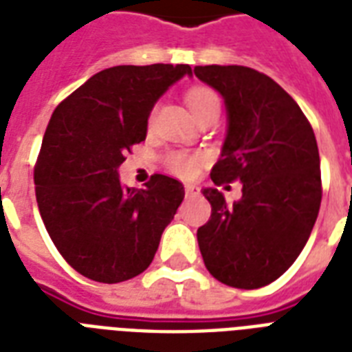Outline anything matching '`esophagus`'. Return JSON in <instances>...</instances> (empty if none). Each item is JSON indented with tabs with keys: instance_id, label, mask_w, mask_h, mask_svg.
Returning <instances> with one entry per match:
<instances>
[{
	"instance_id": "1",
	"label": "esophagus",
	"mask_w": 352,
	"mask_h": 352,
	"mask_svg": "<svg viewBox=\"0 0 352 352\" xmlns=\"http://www.w3.org/2000/svg\"><path fill=\"white\" fill-rule=\"evenodd\" d=\"M186 197H197V195H201V188L195 186V184H186Z\"/></svg>"
}]
</instances>
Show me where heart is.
<instances>
[{
	"mask_svg": "<svg viewBox=\"0 0 352 352\" xmlns=\"http://www.w3.org/2000/svg\"><path fill=\"white\" fill-rule=\"evenodd\" d=\"M186 104L192 109V113L197 117L199 113L204 111L206 107L219 104V96L215 95L214 91L208 87H193L188 91L186 95ZM203 157L197 153H171L168 157V168L173 175L182 177V179H192L199 173V168L203 164Z\"/></svg>",
	"mask_w": 352,
	"mask_h": 352,
	"instance_id": "b5f03b06",
	"label": "heart"
}]
</instances>
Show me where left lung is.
Wrapping results in <instances>:
<instances>
[{
    "label": "left lung",
    "mask_w": 352,
    "mask_h": 352,
    "mask_svg": "<svg viewBox=\"0 0 352 352\" xmlns=\"http://www.w3.org/2000/svg\"><path fill=\"white\" fill-rule=\"evenodd\" d=\"M193 73L226 107V137L210 177L215 186L243 184L232 204L217 188H204L212 215L197 230L199 248L221 283L259 289L289 270L316 223V137L294 98L267 74L243 65H197Z\"/></svg>",
    "instance_id": "left-lung-1"
}]
</instances>
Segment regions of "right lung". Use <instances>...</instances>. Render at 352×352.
<instances>
[{"mask_svg": "<svg viewBox=\"0 0 352 352\" xmlns=\"http://www.w3.org/2000/svg\"><path fill=\"white\" fill-rule=\"evenodd\" d=\"M182 76H192L186 63L104 69L52 113L34 168L36 201L58 252L85 278L120 283L142 274L181 206L177 179L155 173L146 188H124L118 168Z\"/></svg>", "mask_w": 352, "mask_h": 352, "instance_id": "add662e5", "label": "right lung"}]
</instances>
